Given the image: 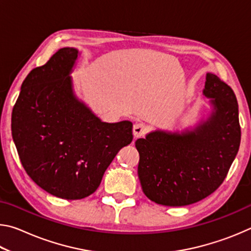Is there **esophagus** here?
<instances>
[{
	"instance_id": "34e87169",
	"label": "esophagus",
	"mask_w": 251,
	"mask_h": 251,
	"mask_svg": "<svg viewBox=\"0 0 251 251\" xmlns=\"http://www.w3.org/2000/svg\"><path fill=\"white\" fill-rule=\"evenodd\" d=\"M147 130V127L144 125V124H141V123H137V124H135L134 127H133V135L135 138H138V137H142V136L145 135Z\"/></svg>"
}]
</instances>
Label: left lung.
<instances>
[{
	"instance_id": "1",
	"label": "left lung",
	"mask_w": 251,
	"mask_h": 251,
	"mask_svg": "<svg viewBox=\"0 0 251 251\" xmlns=\"http://www.w3.org/2000/svg\"><path fill=\"white\" fill-rule=\"evenodd\" d=\"M207 113L181 129H155L135 142L144 194L164 206H186L222 185L239 150L241 131L233 91L207 73Z\"/></svg>"
}]
</instances>
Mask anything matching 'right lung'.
<instances>
[{"instance_id": "1", "label": "right lung", "mask_w": 251, "mask_h": 251, "mask_svg": "<svg viewBox=\"0 0 251 251\" xmlns=\"http://www.w3.org/2000/svg\"><path fill=\"white\" fill-rule=\"evenodd\" d=\"M79 55L63 48L29 72L12 113L25 172L45 192L70 201L94 193L118 151L133 141V123L103 122L76 95L71 74Z\"/></svg>"}]
</instances>
